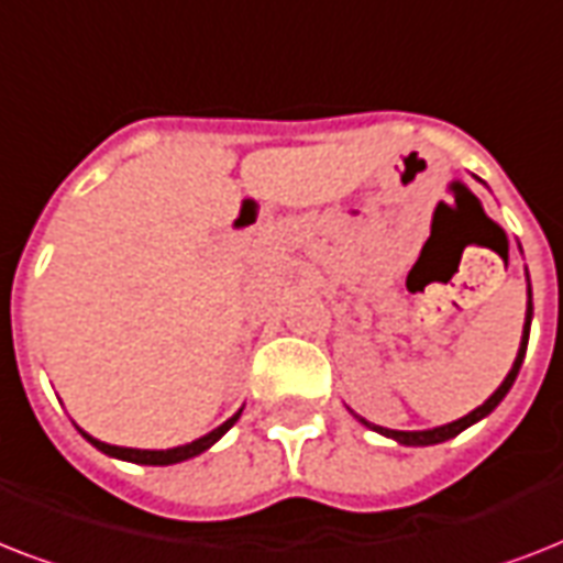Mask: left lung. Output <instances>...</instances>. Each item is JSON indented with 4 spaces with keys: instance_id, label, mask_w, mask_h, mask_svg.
<instances>
[{
    "instance_id": "8db88e82",
    "label": "left lung",
    "mask_w": 563,
    "mask_h": 563,
    "mask_svg": "<svg viewBox=\"0 0 563 563\" xmlns=\"http://www.w3.org/2000/svg\"><path fill=\"white\" fill-rule=\"evenodd\" d=\"M532 286H529V303H526V324H523V339H520V351H517V360L515 365H511V371H508V376L499 383V388L494 394H490L488 400L482 402V406H476V409L471 411V415H464V418L453 420V423H444V427H432V429H415V432H402V429H385V427H376V423H368L365 418H360V423H365L368 429H374V432H379V435L385 438H394L397 444H406V446H429V444H441V441H450V438H455L459 432H464L467 427H473L476 420L488 418L490 411L497 409L499 402H503V397H506L508 391H511V385H515L517 374H520V365H523V356H526V347H529V327H532Z\"/></svg>"
}]
</instances>
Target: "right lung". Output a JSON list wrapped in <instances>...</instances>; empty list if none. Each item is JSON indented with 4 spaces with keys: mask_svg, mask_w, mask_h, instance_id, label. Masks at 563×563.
Instances as JSON below:
<instances>
[{
    "mask_svg": "<svg viewBox=\"0 0 563 563\" xmlns=\"http://www.w3.org/2000/svg\"><path fill=\"white\" fill-rule=\"evenodd\" d=\"M239 415H242V409L233 415V418H228L221 427H216L212 432H207V435L195 438V441H189V444H180V446H172V450H134V446H117V444H104V441H99V438L87 435L84 429H78L87 441H90L96 450H101L104 455H113V459H122V462H134V464H178V462H187V459H195V455H201L203 450H210L216 441H219L224 432H228L233 423L239 420Z\"/></svg>",
    "mask_w": 563,
    "mask_h": 563,
    "instance_id": "1",
    "label": "right lung"
}]
</instances>
